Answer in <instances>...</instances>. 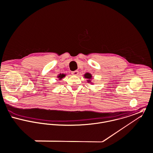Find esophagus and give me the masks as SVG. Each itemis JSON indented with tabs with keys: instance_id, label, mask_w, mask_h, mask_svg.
<instances>
[{
	"instance_id": "34e87169",
	"label": "esophagus",
	"mask_w": 153,
	"mask_h": 153,
	"mask_svg": "<svg viewBox=\"0 0 153 153\" xmlns=\"http://www.w3.org/2000/svg\"><path fill=\"white\" fill-rule=\"evenodd\" d=\"M71 74H72L73 75H74V76H77V75L79 74V71H77V70H76V71H72V72H71Z\"/></svg>"
}]
</instances>
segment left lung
I'll list each match as a JSON object with an SVG mask.
<instances>
[{"instance_id":"8db88e82","label":"left lung","mask_w":153,"mask_h":153,"mask_svg":"<svg viewBox=\"0 0 153 153\" xmlns=\"http://www.w3.org/2000/svg\"><path fill=\"white\" fill-rule=\"evenodd\" d=\"M84 77H85V78H86V79H88L87 82H88V83L93 84L92 82H91V80L92 79V76L91 73H85V74H84Z\"/></svg>"}]
</instances>
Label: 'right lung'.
Instances as JSON below:
<instances>
[{
	"mask_svg": "<svg viewBox=\"0 0 153 153\" xmlns=\"http://www.w3.org/2000/svg\"><path fill=\"white\" fill-rule=\"evenodd\" d=\"M65 76V74H59L58 76H57V78L59 79V80H61V79H62V78H64V77Z\"/></svg>",
	"mask_w": 153,
	"mask_h": 153,
	"instance_id": "right-lung-1",
	"label": "right lung"
}]
</instances>
